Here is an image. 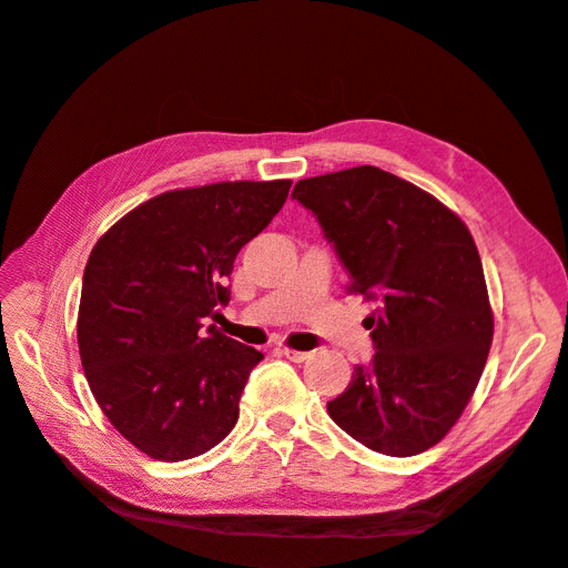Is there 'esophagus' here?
Wrapping results in <instances>:
<instances>
[{
	"instance_id": "esophagus-1",
	"label": "esophagus",
	"mask_w": 568,
	"mask_h": 568,
	"mask_svg": "<svg viewBox=\"0 0 568 568\" xmlns=\"http://www.w3.org/2000/svg\"><path fill=\"white\" fill-rule=\"evenodd\" d=\"M280 353H282L284 357H288L291 363H303V359L311 357V353H305V351H294V348H286V346H282V348H280Z\"/></svg>"
}]
</instances>
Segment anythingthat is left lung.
<instances>
[{
	"instance_id": "obj_1",
	"label": "left lung",
	"mask_w": 568,
	"mask_h": 568,
	"mask_svg": "<svg viewBox=\"0 0 568 568\" xmlns=\"http://www.w3.org/2000/svg\"><path fill=\"white\" fill-rule=\"evenodd\" d=\"M311 211L351 277L376 303L374 355L329 417L365 448L412 457L436 445L484 374L493 313L484 265L467 225L419 186L359 165L301 180Z\"/></svg>"
}]
</instances>
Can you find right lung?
Here are the masks:
<instances>
[{"mask_svg": "<svg viewBox=\"0 0 568 568\" xmlns=\"http://www.w3.org/2000/svg\"><path fill=\"white\" fill-rule=\"evenodd\" d=\"M291 180L175 189L136 205L99 239L82 274L78 346L101 412L161 462L209 453L239 419L263 353L209 317L253 236L282 211Z\"/></svg>", "mask_w": 568, "mask_h": 568, "instance_id": "1", "label": "right lung"}]
</instances>
